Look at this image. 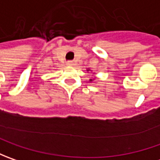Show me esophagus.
Masks as SVG:
<instances>
[{
    "mask_svg": "<svg viewBox=\"0 0 160 160\" xmlns=\"http://www.w3.org/2000/svg\"><path fill=\"white\" fill-rule=\"evenodd\" d=\"M67 65H68V66H73V65H74V62H73V61H68V62H67Z\"/></svg>",
    "mask_w": 160,
    "mask_h": 160,
    "instance_id": "esophagus-1",
    "label": "esophagus"
}]
</instances>
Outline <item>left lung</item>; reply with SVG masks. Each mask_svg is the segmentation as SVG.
<instances>
[{
  "instance_id": "obj_1",
  "label": "left lung",
  "mask_w": 160,
  "mask_h": 160,
  "mask_svg": "<svg viewBox=\"0 0 160 160\" xmlns=\"http://www.w3.org/2000/svg\"><path fill=\"white\" fill-rule=\"evenodd\" d=\"M88 71H92V70H91V69H89V68H88V69H87V72H88ZM94 74H95V73H93V75H94ZM94 79H96V77H92V78L90 79L89 81H90V82H92V81H93Z\"/></svg>"
}]
</instances>
